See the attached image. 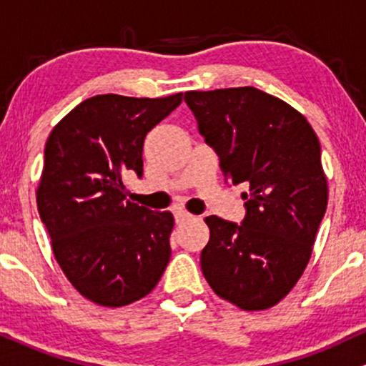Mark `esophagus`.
I'll use <instances>...</instances> for the list:
<instances>
[{
    "label": "esophagus",
    "instance_id": "34e87169",
    "mask_svg": "<svg viewBox=\"0 0 366 366\" xmlns=\"http://www.w3.org/2000/svg\"><path fill=\"white\" fill-rule=\"evenodd\" d=\"M192 215L189 212H186V209H177L175 212V220H177V224H180V222H186V220H191Z\"/></svg>",
    "mask_w": 366,
    "mask_h": 366
}]
</instances>
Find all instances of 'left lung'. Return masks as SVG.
Returning <instances> with one entry per match:
<instances>
[{
  "instance_id": "obj_1",
  "label": "left lung",
  "mask_w": 366,
  "mask_h": 366,
  "mask_svg": "<svg viewBox=\"0 0 366 366\" xmlns=\"http://www.w3.org/2000/svg\"><path fill=\"white\" fill-rule=\"evenodd\" d=\"M184 99L225 180L247 186L241 225L204 218V279L237 308H272L303 275L325 215L329 186L317 134L296 108L251 86L187 91Z\"/></svg>"
}]
</instances>
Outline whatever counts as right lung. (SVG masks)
<instances>
[{
	"label": "right lung",
	"instance_id": "1",
	"mask_svg": "<svg viewBox=\"0 0 366 366\" xmlns=\"http://www.w3.org/2000/svg\"><path fill=\"white\" fill-rule=\"evenodd\" d=\"M182 102L92 96L54 125L36 191L51 249L86 300L119 308L157 287L170 259L174 215L127 197L125 175H142V146Z\"/></svg>",
	"mask_w": 366,
	"mask_h": 366
}]
</instances>
